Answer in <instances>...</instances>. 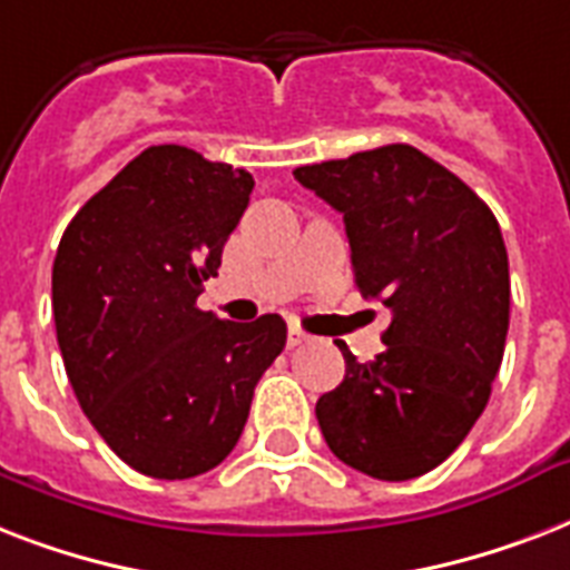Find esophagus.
I'll return each instance as SVG.
<instances>
[{"mask_svg":"<svg viewBox=\"0 0 570 570\" xmlns=\"http://www.w3.org/2000/svg\"><path fill=\"white\" fill-rule=\"evenodd\" d=\"M307 334H304L302 328H289V334H286V346L295 348V346H302V343H307Z\"/></svg>","mask_w":570,"mask_h":570,"instance_id":"obj_1","label":"esophagus"}]
</instances>
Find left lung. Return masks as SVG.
I'll list each match as a JSON object with an SVG mask.
<instances>
[{
  "mask_svg": "<svg viewBox=\"0 0 570 570\" xmlns=\"http://www.w3.org/2000/svg\"><path fill=\"white\" fill-rule=\"evenodd\" d=\"M293 174L343 213L355 286L393 313L370 364L340 343L346 379L316 402L325 443L366 476H423L468 438L503 364L512 289L500 224L411 145Z\"/></svg>",
  "mask_w": 570,
  "mask_h": 570,
  "instance_id": "8db88e82",
  "label": "left lung"
}]
</instances>
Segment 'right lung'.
I'll return each mask as SVG.
<instances>
[{"mask_svg":"<svg viewBox=\"0 0 570 570\" xmlns=\"http://www.w3.org/2000/svg\"><path fill=\"white\" fill-rule=\"evenodd\" d=\"M254 177L180 145L138 154L67 224L52 313L67 379L120 461L191 479L239 441L286 322H227L197 307Z\"/></svg>","mask_w":570,"mask_h":570,"instance_id":"obj_1","label":"right lung"}]
</instances>
